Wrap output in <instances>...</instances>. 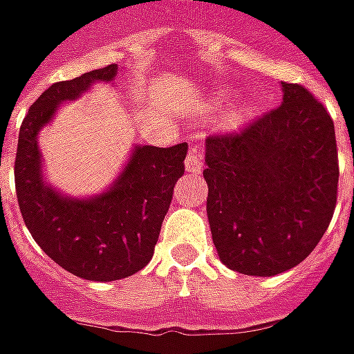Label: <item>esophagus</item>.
Segmentation results:
<instances>
[{"instance_id":"obj_1","label":"esophagus","mask_w":354,"mask_h":354,"mask_svg":"<svg viewBox=\"0 0 354 354\" xmlns=\"http://www.w3.org/2000/svg\"><path fill=\"white\" fill-rule=\"evenodd\" d=\"M201 169H203L201 153H199L197 147H194V149L189 151V155L185 157V170H187V172H192V174H199Z\"/></svg>"}]
</instances>
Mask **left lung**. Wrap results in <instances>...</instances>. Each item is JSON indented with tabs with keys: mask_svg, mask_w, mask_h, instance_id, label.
Instances as JSON below:
<instances>
[{
	"mask_svg": "<svg viewBox=\"0 0 354 354\" xmlns=\"http://www.w3.org/2000/svg\"><path fill=\"white\" fill-rule=\"evenodd\" d=\"M232 134L205 142L207 216L222 263L247 276H276L305 261L337 201L333 120L301 84Z\"/></svg>",
	"mask_w": 354,
	"mask_h": 354,
	"instance_id": "left-lung-1",
	"label": "left lung"
}]
</instances>
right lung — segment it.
<instances>
[{
  "mask_svg": "<svg viewBox=\"0 0 354 354\" xmlns=\"http://www.w3.org/2000/svg\"><path fill=\"white\" fill-rule=\"evenodd\" d=\"M118 65L57 82L28 109L19 132L15 187L21 214L49 259L78 278L115 281L151 261L174 184L184 174L187 143L136 145L122 174L95 197H71L44 180L38 132L63 101L80 97L95 82H113Z\"/></svg>",
  "mask_w": 354,
  "mask_h": 354,
  "instance_id": "1",
  "label": "right lung"
}]
</instances>
